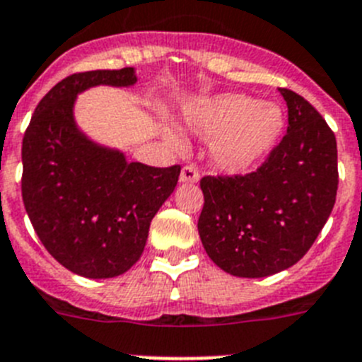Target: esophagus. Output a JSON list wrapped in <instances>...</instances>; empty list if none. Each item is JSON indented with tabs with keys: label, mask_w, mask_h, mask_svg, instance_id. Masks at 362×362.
I'll use <instances>...</instances> for the list:
<instances>
[{
	"label": "esophagus",
	"mask_w": 362,
	"mask_h": 362,
	"mask_svg": "<svg viewBox=\"0 0 362 362\" xmlns=\"http://www.w3.org/2000/svg\"><path fill=\"white\" fill-rule=\"evenodd\" d=\"M200 180V173L193 168V165H185L180 171V182L182 184H194Z\"/></svg>",
	"instance_id": "esophagus-1"
}]
</instances>
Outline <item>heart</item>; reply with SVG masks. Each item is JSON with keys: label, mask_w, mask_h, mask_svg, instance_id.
Returning a JSON list of instances; mask_svg holds the SVG:
<instances>
[{"label": "heart", "mask_w": 362, "mask_h": 362, "mask_svg": "<svg viewBox=\"0 0 362 362\" xmlns=\"http://www.w3.org/2000/svg\"><path fill=\"white\" fill-rule=\"evenodd\" d=\"M187 125L202 138L213 140L211 160L226 175H244L257 168L284 131V112L276 103H260L246 94H222L193 105ZM169 146L184 147L178 129L165 127Z\"/></svg>", "instance_id": "1"}]
</instances>
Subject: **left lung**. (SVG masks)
I'll return each instance as SVG.
<instances>
[{
  "instance_id": "left-lung-1",
  "label": "left lung",
  "mask_w": 362,
  "mask_h": 362,
  "mask_svg": "<svg viewBox=\"0 0 362 362\" xmlns=\"http://www.w3.org/2000/svg\"><path fill=\"white\" fill-rule=\"evenodd\" d=\"M288 131L268 160L246 177H204L199 235L226 273L262 279L306 255L335 204L337 142L312 103L279 89Z\"/></svg>"
}]
</instances>
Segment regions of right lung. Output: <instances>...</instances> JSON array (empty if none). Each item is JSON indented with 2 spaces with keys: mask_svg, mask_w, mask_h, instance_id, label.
Returning a JSON list of instances; mask_svg holds the SVG:
<instances>
[{
  "mask_svg": "<svg viewBox=\"0 0 362 362\" xmlns=\"http://www.w3.org/2000/svg\"><path fill=\"white\" fill-rule=\"evenodd\" d=\"M136 80L134 67L67 76L37 103L23 136L21 194L34 231L62 266L87 279H112L140 259L180 175V165L127 162L78 127V94Z\"/></svg>",
  "mask_w": 362,
  "mask_h": 362,
  "instance_id": "right-lung-1",
  "label": "right lung"
}]
</instances>
